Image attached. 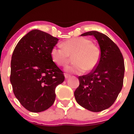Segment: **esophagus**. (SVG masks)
Wrapping results in <instances>:
<instances>
[{
	"mask_svg": "<svg viewBox=\"0 0 134 134\" xmlns=\"http://www.w3.org/2000/svg\"><path fill=\"white\" fill-rule=\"evenodd\" d=\"M70 77V76L69 74H65V79H68V78H69Z\"/></svg>",
	"mask_w": 134,
	"mask_h": 134,
	"instance_id": "esophagus-1",
	"label": "esophagus"
}]
</instances>
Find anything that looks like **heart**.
I'll return each instance as SVG.
<instances>
[{
    "instance_id": "heart-1",
    "label": "heart",
    "mask_w": 134,
    "mask_h": 134,
    "mask_svg": "<svg viewBox=\"0 0 134 134\" xmlns=\"http://www.w3.org/2000/svg\"><path fill=\"white\" fill-rule=\"evenodd\" d=\"M62 47L52 48L51 57L55 64L65 67L73 56L74 64L66 68V71L81 74L86 70L92 71L96 68L101 59V50L96 44L87 38H70L62 43Z\"/></svg>"
}]
</instances>
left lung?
<instances>
[{
  "label": "left lung",
  "instance_id": "left-lung-1",
  "mask_svg": "<svg viewBox=\"0 0 134 134\" xmlns=\"http://www.w3.org/2000/svg\"><path fill=\"white\" fill-rule=\"evenodd\" d=\"M93 35L101 50V59L96 68L88 74L79 76V86L74 92L77 103L93 112L110 108L121 91L125 65L118 46L107 35L91 31L81 36Z\"/></svg>",
  "mask_w": 134,
  "mask_h": 134
}]
</instances>
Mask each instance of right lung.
Listing matches in <instances>:
<instances>
[{
  "label": "right lung",
  "mask_w": 134,
  "mask_h": 134,
  "mask_svg": "<svg viewBox=\"0 0 134 134\" xmlns=\"http://www.w3.org/2000/svg\"><path fill=\"white\" fill-rule=\"evenodd\" d=\"M58 41L50 34L34 30L14 50L10 81L15 96L28 111L38 113L49 108L55 101L57 86L65 79L50 54Z\"/></svg>",
  "instance_id": "obj_1"
}]
</instances>
